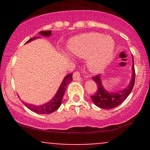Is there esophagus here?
I'll return each instance as SVG.
<instances>
[{"mask_svg": "<svg viewBox=\"0 0 150 150\" xmlns=\"http://www.w3.org/2000/svg\"><path fill=\"white\" fill-rule=\"evenodd\" d=\"M73 79L75 81H81V74L79 72H75L73 73Z\"/></svg>", "mask_w": 150, "mask_h": 150, "instance_id": "obj_1", "label": "esophagus"}]
</instances>
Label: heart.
I'll list each match as a JSON object with an SVG mask.
<instances>
[{
  "mask_svg": "<svg viewBox=\"0 0 150 150\" xmlns=\"http://www.w3.org/2000/svg\"><path fill=\"white\" fill-rule=\"evenodd\" d=\"M74 57L86 59L89 70L94 73L103 71L111 62L115 51V42L110 36L99 33H89L72 38L68 44Z\"/></svg>",
  "mask_w": 150,
  "mask_h": 150,
  "instance_id": "obj_1",
  "label": "heart"
}]
</instances>
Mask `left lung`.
<instances>
[{
	"instance_id": "obj_1",
	"label": "left lung",
	"mask_w": 150,
	"mask_h": 150,
	"mask_svg": "<svg viewBox=\"0 0 150 150\" xmlns=\"http://www.w3.org/2000/svg\"><path fill=\"white\" fill-rule=\"evenodd\" d=\"M133 61H134V59H133ZM132 78L130 81V83L123 90L118 91L117 92H108L104 89L102 84V81H101L102 77L100 75L92 77L93 80L97 84L98 86L97 91L96 92L94 95L91 96L95 105L102 109L109 110V109L115 108V107H117L120 104H122L125 100V99L128 97V95L130 94L134 86L135 69H134V64L132 66Z\"/></svg>"
}]
</instances>
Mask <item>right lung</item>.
<instances>
[{"mask_svg":"<svg viewBox=\"0 0 150 150\" xmlns=\"http://www.w3.org/2000/svg\"><path fill=\"white\" fill-rule=\"evenodd\" d=\"M39 34L43 36H45V37H48V36H50L51 35V30L41 31L39 33ZM37 38H39V37H35L33 38H30V40L26 42V43ZM72 81V73L68 74L67 75H66V76L64 77L62 84L60 85V87L59 88L58 91H57L55 96L52 98V99H51V101H49V102H47V103L43 104V105L39 106L25 103V105L26 106L28 109H30V110H32V111L34 112L38 113V114H50V113L51 112H54V111L58 110L59 107L61 105L62 101L63 96H64V92H65L67 86Z\"/></svg>","mask_w":150,"mask_h":150,"instance_id":"right-lung-1","label":"right lung"}]
</instances>
